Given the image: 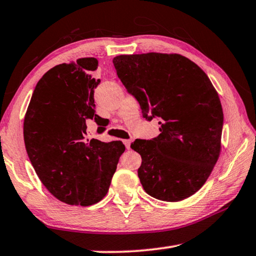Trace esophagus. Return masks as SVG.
<instances>
[{
  "label": "esophagus",
  "instance_id": "34e87169",
  "mask_svg": "<svg viewBox=\"0 0 256 256\" xmlns=\"http://www.w3.org/2000/svg\"><path fill=\"white\" fill-rule=\"evenodd\" d=\"M123 142H124V144H125V146H126V149H130L131 148V140H123Z\"/></svg>",
  "mask_w": 256,
  "mask_h": 256
}]
</instances>
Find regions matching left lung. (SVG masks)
<instances>
[{
    "label": "left lung",
    "instance_id": "obj_1",
    "mask_svg": "<svg viewBox=\"0 0 256 256\" xmlns=\"http://www.w3.org/2000/svg\"><path fill=\"white\" fill-rule=\"evenodd\" d=\"M112 63L144 118L160 120L157 138L131 144L142 158L138 176L144 190L166 202L192 196L222 151L224 112L214 84L180 54L118 55Z\"/></svg>",
    "mask_w": 256,
    "mask_h": 256
}]
</instances>
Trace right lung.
<instances>
[{"mask_svg": "<svg viewBox=\"0 0 256 256\" xmlns=\"http://www.w3.org/2000/svg\"><path fill=\"white\" fill-rule=\"evenodd\" d=\"M94 58L58 64L38 81L24 115L26 150L48 192L66 204L88 206L106 196L120 157V141H86V120L94 114Z\"/></svg>", "mask_w": 256, "mask_h": 256, "instance_id": "1", "label": "right lung"}]
</instances>
